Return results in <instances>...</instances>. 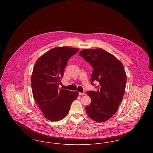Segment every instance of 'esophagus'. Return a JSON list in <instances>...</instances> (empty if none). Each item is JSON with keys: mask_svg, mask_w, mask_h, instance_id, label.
Returning a JSON list of instances; mask_svg holds the SVG:
<instances>
[{"mask_svg": "<svg viewBox=\"0 0 153 153\" xmlns=\"http://www.w3.org/2000/svg\"><path fill=\"white\" fill-rule=\"evenodd\" d=\"M79 95L80 96H83V95H85V93H84V92H79Z\"/></svg>", "mask_w": 153, "mask_h": 153, "instance_id": "esophagus-1", "label": "esophagus"}]
</instances>
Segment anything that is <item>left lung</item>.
<instances>
[{"label":"left lung","instance_id":"1","mask_svg":"<svg viewBox=\"0 0 153 153\" xmlns=\"http://www.w3.org/2000/svg\"><path fill=\"white\" fill-rule=\"evenodd\" d=\"M79 55L94 68L91 84L97 81V91H87L91 102L86 106L89 117L104 122L117 112L123 99L126 85V74L122 62L114 56L102 49H84Z\"/></svg>","mask_w":153,"mask_h":153}]
</instances>
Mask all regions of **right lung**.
<instances>
[{
	"mask_svg": "<svg viewBox=\"0 0 153 153\" xmlns=\"http://www.w3.org/2000/svg\"><path fill=\"white\" fill-rule=\"evenodd\" d=\"M79 51L69 47L55 48L45 53L35 64L31 78L33 95L48 120L58 121L64 118L79 95L77 91L58 87L68 61Z\"/></svg>",
	"mask_w": 153,
	"mask_h": 153,
	"instance_id": "1",
	"label": "right lung"
}]
</instances>
